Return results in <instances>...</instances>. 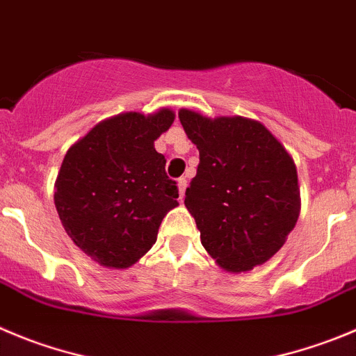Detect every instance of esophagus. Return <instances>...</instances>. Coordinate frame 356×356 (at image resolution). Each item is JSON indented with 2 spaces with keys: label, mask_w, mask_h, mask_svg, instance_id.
Masks as SVG:
<instances>
[{
  "label": "esophagus",
  "mask_w": 356,
  "mask_h": 356,
  "mask_svg": "<svg viewBox=\"0 0 356 356\" xmlns=\"http://www.w3.org/2000/svg\"><path fill=\"white\" fill-rule=\"evenodd\" d=\"M178 192H180V201H184V197H185V188H187V180H185V178H180V180H178Z\"/></svg>",
  "instance_id": "34e87169"
}]
</instances>
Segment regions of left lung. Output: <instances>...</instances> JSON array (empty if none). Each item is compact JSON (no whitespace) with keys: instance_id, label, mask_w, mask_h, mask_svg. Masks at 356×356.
Listing matches in <instances>:
<instances>
[{"instance_id":"1","label":"left lung","mask_w":356,"mask_h":356,"mask_svg":"<svg viewBox=\"0 0 356 356\" xmlns=\"http://www.w3.org/2000/svg\"><path fill=\"white\" fill-rule=\"evenodd\" d=\"M178 117L199 150L185 206L201 231L202 246L229 273L262 266L285 245L299 218L292 155L253 118H209L187 108Z\"/></svg>"}]
</instances>
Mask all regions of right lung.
<instances>
[{
    "label": "right lung",
    "instance_id": "right-lung-1",
    "mask_svg": "<svg viewBox=\"0 0 356 356\" xmlns=\"http://www.w3.org/2000/svg\"><path fill=\"white\" fill-rule=\"evenodd\" d=\"M175 111H127L99 122L64 155L56 180L57 213L71 241L108 269H127L157 241L178 206L176 181L154 141Z\"/></svg>",
    "mask_w": 356,
    "mask_h": 356
}]
</instances>
